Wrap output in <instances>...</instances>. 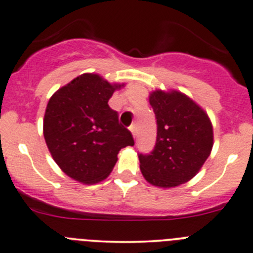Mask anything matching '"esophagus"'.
<instances>
[{"label": "esophagus", "mask_w": 253, "mask_h": 253, "mask_svg": "<svg viewBox=\"0 0 253 253\" xmlns=\"http://www.w3.org/2000/svg\"><path fill=\"white\" fill-rule=\"evenodd\" d=\"M129 129H130V131H131L132 136L135 137V135H136V126H135V124H131V126H129Z\"/></svg>", "instance_id": "esophagus-1"}]
</instances>
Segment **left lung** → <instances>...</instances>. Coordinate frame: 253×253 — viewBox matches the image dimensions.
<instances>
[{
    "mask_svg": "<svg viewBox=\"0 0 253 253\" xmlns=\"http://www.w3.org/2000/svg\"><path fill=\"white\" fill-rule=\"evenodd\" d=\"M149 101L156 117L157 136L150 154H139L142 176L162 188L186 183L211 155V119L196 102L178 91L157 89Z\"/></svg>",
    "mask_w": 253,
    "mask_h": 253,
    "instance_id": "obj_1",
    "label": "left lung"
}]
</instances>
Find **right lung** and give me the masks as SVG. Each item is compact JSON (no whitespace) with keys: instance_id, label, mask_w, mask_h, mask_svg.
<instances>
[{"instance_id":"right-lung-1","label":"right lung","mask_w":253,"mask_h":253,"mask_svg":"<svg viewBox=\"0 0 253 253\" xmlns=\"http://www.w3.org/2000/svg\"><path fill=\"white\" fill-rule=\"evenodd\" d=\"M96 74H84L57 89L46 106L44 137L52 159L69 177L84 184L108 177L123 147L134 139L108 106L116 89Z\"/></svg>"}]
</instances>
